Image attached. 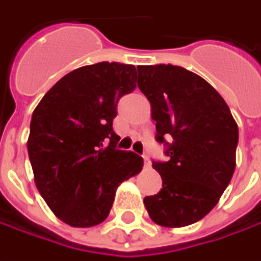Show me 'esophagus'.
<instances>
[{"label": "esophagus", "mask_w": 261, "mask_h": 261, "mask_svg": "<svg viewBox=\"0 0 261 261\" xmlns=\"http://www.w3.org/2000/svg\"><path fill=\"white\" fill-rule=\"evenodd\" d=\"M144 156V161H145V166H149V158H148V155H142Z\"/></svg>", "instance_id": "obj_1"}]
</instances>
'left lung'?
Listing matches in <instances>:
<instances>
[{
	"label": "left lung",
	"instance_id": "1",
	"mask_svg": "<svg viewBox=\"0 0 261 261\" xmlns=\"http://www.w3.org/2000/svg\"><path fill=\"white\" fill-rule=\"evenodd\" d=\"M138 74L156 141L166 144L168 156L166 163L152 161L163 189L146 196L144 205L158 225H192L214 209L231 181L238 126L225 100L195 72L160 64L138 66Z\"/></svg>",
	"mask_w": 261,
	"mask_h": 261
}]
</instances>
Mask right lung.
<instances>
[{
  "label": "right lung",
  "mask_w": 261,
  "mask_h": 261,
  "mask_svg": "<svg viewBox=\"0 0 261 261\" xmlns=\"http://www.w3.org/2000/svg\"><path fill=\"white\" fill-rule=\"evenodd\" d=\"M136 68L119 62L81 66L62 76L33 112L27 151L39 193L62 222L98 225L116 190L144 160L116 149L113 119L120 97L136 87Z\"/></svg>",
  "instance_id": "obj_1"
}]
</instances>
